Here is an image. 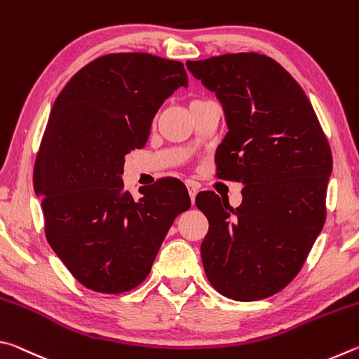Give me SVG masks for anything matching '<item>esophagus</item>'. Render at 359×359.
<instances>
[{"label": "esophagus", "mask_w": 359, "mask_h": 359, "mask_svg": "<svg viewBox=\"0 0 359 359\" xmlns=\"http://www.w3.org/2000/svg\"><path fill=\"white\" fill-rule=\"evenodd\" d=\"M188 194H190L191 203H194V199H196V194H198V185L193 184V182L188 184Z\"/></svg>", "instance_id": "obj_1"}]
</instances>
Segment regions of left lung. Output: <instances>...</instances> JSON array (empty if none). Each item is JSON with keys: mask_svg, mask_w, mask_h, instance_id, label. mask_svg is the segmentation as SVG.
<instances>
[{"mask_svg": "<svg viewBox=\"0 0 359 359\" xmlns=\"http://www.w3.org/2000/svg\"><path fill=\"white\" fill-rule=\"evenodd\" d=\"M187 68L223 107L217 175L244 185L236 209L214 191L196 196L209 220L205 276L231 299H263L293 280L323 229L330 144L299 83L272 58L228 53Z\"/></svg>", "mask_w": 359, "mask_h": 359, "instance_id": "left-lung-1", "label": "left lung"}]
</instances>
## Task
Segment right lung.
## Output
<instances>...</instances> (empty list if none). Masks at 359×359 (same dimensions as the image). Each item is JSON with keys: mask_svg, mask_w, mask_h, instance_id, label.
Here are the masks:
<instances>
[{"mask_svg": "<svg viewBox=\"0 0 359 359\" xmlns=\"http://www.w3.org/2000/svg\"><path fill=\"white\" fill-rule=\"evenodd\" d=\"M188 87L184 65L150 53H111L76 72L57 96L36 156L52 250L83 287L123 293L149 276L174 218L190 209L177 179L135 201L125 156L142 149L166 98Z\"/></svg>", "mask_w": 359, "mask_h": 359, "instance_id": "obj_1", "label": "right lung"}]
</instances>
